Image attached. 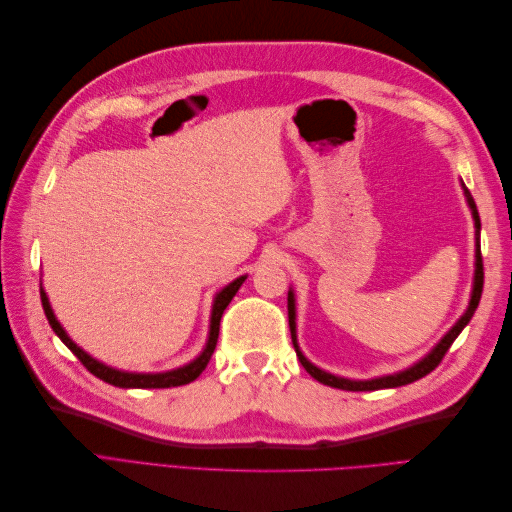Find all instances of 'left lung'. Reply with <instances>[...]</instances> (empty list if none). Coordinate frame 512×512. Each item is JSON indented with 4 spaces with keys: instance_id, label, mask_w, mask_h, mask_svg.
I'll use <instances>...</instances> for the list:
<instances>
[{
    "instance_id": "obj_1",
    "label": "left lung",
    "mask_w": 512,
    "mask_h": 512,
    "mask_svg": "<svg viewBox=\"0 0 512 512\" xmlns=\"http://www.w3.org/2000/svg\"><path fill=\"white\" fill-rule=\"evenodd\" d=\"M463 188V194H466V200L468 205L472 209V218H474V228H476V271H474V288H472V297H470V305L466 309V314H463L457 322L455 327L448 331L442 339L440 344L433 348L425 359H421L418 363H414L412 367L399 371V374H391V376H382V378H374V380H348V378H339V376H333V374H327V371L318 369L316 365L309 363L303 352L299 350V344H297V307H294V292L288 290V324H290V335H292V344H294V350H297V356L301 365L305 367V371L312 378H316L318 382L327 384V386H333V389H342V391H378V389H395V386H404V384H410V382H416L425 378L429 371L436 369L444 354L448 352V348L453 346V342L457 339V335L463 331V327L472 320L476 307H478V301H480V294H483V280H485V271H483V256H480V218H478V209H476V203L474 198L470 194V190L466 188V185L461 183Z\"/></svg>"
}]
</instances>
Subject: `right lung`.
Segmentation results:
<instances>
[{
  "label": "right lung",
  "mask_w": 512,
  "mask_h": 512,
  "mask_svg": "<svg viewBox=\"0 0 512 512\" xmlns=\"http://www.w3.org/2000/svg\"><path fill=\"white\" fill-rule=\"evenodd\" d=\"M243 282H245V275L237 277L235 282H230L226 288H222L218 294H215L213 309H211L209 339H207L205 350L200 352L192 363L183 365L179 369H173V371H162V374H130V371H119V369H113V367H108V365L96 361L94 356H89L83 348L76 346L72 339L68 337V333L61 329V324L57 322L53 309H51V303H49V297H46V292H44L42 286H40V299H42L46 320H49L55 335L72 350V354H76V359H79L96 378H100V380H104L108 384H113V386H119V389H170V386L190 384L192 380H196L200 374H203V369L211 361V354L215 350V344H218L220 320H222L224 309L228 307V303L232 301V297H235L237 290L241 288Z\"/></svg>",
  "instance_id": "add662e5"
}]
</instances>
